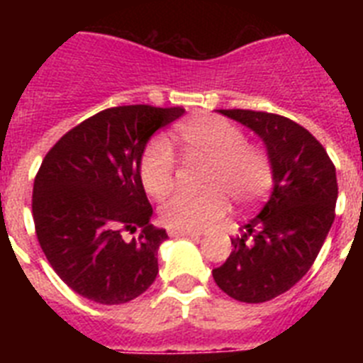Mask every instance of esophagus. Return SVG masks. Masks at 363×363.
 Instances as JSON below:
<instances>
[{
	"mask_svg": "<svg viewBox=\"0 0 363 363\" xmlns=\"http://www.w3.org/2000/svg\"><path fill=\"white\" fill-rule=\"evenodd\" d=\"M167 233H169V236H172V238H176V236H189V238H198V236H201V233H196V230H184V229H167Z\"/></svg>",
	"mask_w": 363,
	"mask_h": 363,
	"instance_id": "1",
	"label": "esophagus"
}]
</instances>
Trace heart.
Segmentation results:
<instances>
[{"label": "heart", "instance_id": "obj_1", "mask_svg": "<svg viewBox=\"0 0 363 363\" xmlns=\"http://www.w3.org/2000/svg\"><path fill=\"white\" fill-rule=\"evenodd\" d=\"M178 140L191 162L209 165L205 194L176 192L160 205V218L172 229L201 230L229 211L258 203L272 185V163L264 150L247 145L236 125L218 116H198L179 125ZM174 152L165 138L150 140L140 162V178L152 196H165L174 185Z\"/></svg>", "mask_w": 363, "mask_h": 363}]
</instances>
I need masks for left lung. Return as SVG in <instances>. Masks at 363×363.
<instances>
[{"label":"left lung","mask_w":363,"mask_h":363,"mask_svg":"<svg viewBox=\"0 0 363 363\" xmlns=\"http://www.w3.org/2000/svg\"><path fill=\"white\" fill-rule=\"evenodd\" d=\"M220 114L264 142L274 176L269 200L230 240L233 252L213 278L234 300L262 303L289 291L314 264L335 221L336 169L322 143L289 118L242 108Z\"/></svg>","instance_id":"1"}]
</instances>
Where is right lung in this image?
<instances>
[{"mask_svg":"<svg viewBox=\"0 0 363 363\" xmlns=\"http://www.w3.org/2000/svg\"><path fill=\"white\" fill-rule=\"evenodd\" d=\"M184 114L182 107L107 108L69 130L45 156L32 191L38 242L79 296L121 306L156 280L167 233L150 223L140 162L152 134ZM123 232L137 238L127 242Z\"/></svg>","mask_w":363,"mask_h":363,"instance_id":"right-lung-1","label":"right lung"}]
</instances>
